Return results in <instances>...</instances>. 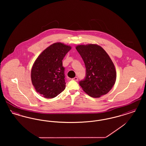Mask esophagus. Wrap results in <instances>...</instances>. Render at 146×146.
I'll list each match as a JSON object with an SVG mask.
<instances>
[{
  "mask_svg": "<svg viewBox=\"0 0 146 146\" xmlns=\"http://www.w3.org/2000/svg\"><path fill=\"white\" fill-rule=\"evenodd\" d=\"M72 80H74V81H78V78L77 77H74V78H73V79H72Z\"/></svg>",
  "mask_w": 146,
  "mask_h": 146,
  "instance_id": "34e87169",
  "label": "esophagus"
}]
</instances>
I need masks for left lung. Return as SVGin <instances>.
Instances as JSON below:
<instances>
[{
  "mask_svg": "<svg viewBox=\"0 0 146 146\" xmlns=\"http://www.w3.org/2000/svg\"><path fill=\"white\" fill-rule=\"evenodd\" d=\"M76 50L86 67V76L79 85L88 95L98 98L107 94L115 83L117 73L110 56L100 45H79Z\"/></svg>",
  "mask_w": 146,
  "mask_h": 146,
  "instance_id": "8db88e82",
  "label": "left lung"
}]
</instances>
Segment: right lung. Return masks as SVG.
<instances>
[{
    "label": "right lung",
    "mask_w": 146,
    "mask_h": 146,
    "mask_svg": "<svg viewBox=\"0 0 146 146\" xmlns=\"http://www.w3.org/2000/svg\"><path fill=\"white\" fill-rule=\"evenodd\" d=\"M70 45L57 42L38 56L31 70V80L42 97L52 98L66 88L62 60L71 49Z\"/></svg>",
    "instance_id": "1"
}]
</instances>
